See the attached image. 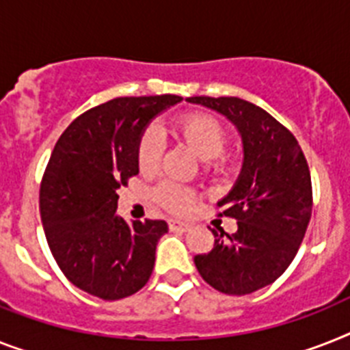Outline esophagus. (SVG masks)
<instances>
[{
  "label": "esophagus",
  "instance_id": "esophagus-1",
  "mask_svg": "<svg viewBox=\"0 0 350 350\" xmlns=\"http://www.w3.org/2000/svg\"><path fill=\"white\" fill-rule=\"evenodd\" d=\"M170 230H178V232H186V230L191 229V225L184 224V221H177V220H170L168 221Z\"/></svg>",
  "mask_w": 350,
  "mask_h": 350
}]
</instances>
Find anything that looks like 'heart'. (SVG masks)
<instances>
[{
  "label": "heart",
  "instance_id": "obj_1",
  "mask_svg": "<svg viewBox=\"0 0 350 350\" xmlns=\"http://www.w3.org/2000/svg\"><path fill=\"white\" fill-rule=\"evenodd\" d=\"M170 132L175 139L182 141L193 154L207 161L209 168H220L224 164V148L227 144V130L215 116L207 112H186L170 123ZM137 168L152 173L161 163V137L155 130H144L135 146ZM155 200L175 215H184L191 209L195 193L187 187L164 182L155 189Z\"/></svg>",
  "mask_w": 350,
  "mask_h": 350
}]
</instances>
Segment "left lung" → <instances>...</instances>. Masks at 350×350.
Returning a JSON list of instances; mask_svg holds the SVG:
<instances>
[{"mask_svg": "<svg viewBox=\"0 0 350 350\" xmlns=\"http://www.w3.org/2000/svg\"><path fill=\"white\" fill-rule=\"evenodd\" d=\"M229 118L243 139L245 161L220 216L238 221L234 234H215L211 252L195 256L202 279L227 295L272 284L299 252L313 209L310 166L295 135L261 107L236 96H191Z\"/></svg>", "mask_w": 350, "mask_h": 350, "instance_id": "left-lung-1", "label": "left lung"}]
</instances>
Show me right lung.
<instances>
[{
    "label": "right lung",
    "instance_id": "obj_1",
    "mask_svg": "<svg viewBox=\"0 0 350 350\" xmlns=\"http://www.w3.org/2000/svg\"><path fill=\"white\" fill-rule=\"evenodd\" d=\"M180 96H123L92 107L62 132L39 189V211L55 261L69 282L103 300L148 282L164 220L126 224L118 189L139 173L135 146L148 121Z\"/></svg>",
    "mask_w": 350,
    "mask_h": 350
}]
</instances>
